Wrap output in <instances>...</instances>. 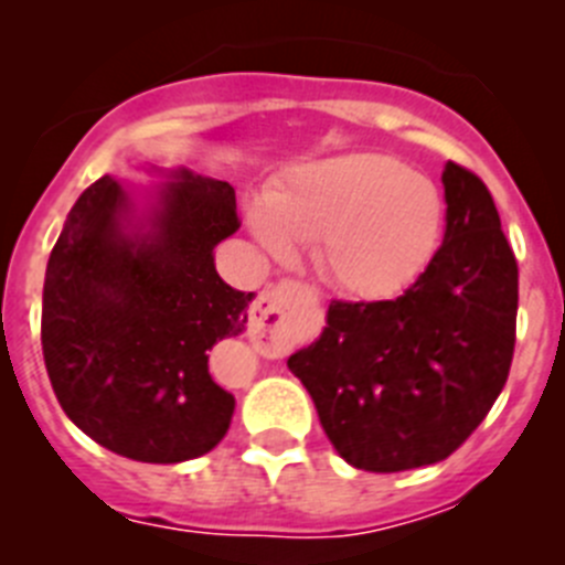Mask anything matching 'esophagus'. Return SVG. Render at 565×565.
Returning <instances> with one entry per match:
<instances>
[{
    "label": "esophagus",
    "mask_w": 565,
    "mask_h": 565,
    "mask_svg": "<svg viewBox=\"0 0 565 565\" xmlns=\"http://www.w3.org/2000/svg\"><path fill=\"white\" fill-rule=\"evenodd\" d=\"M306 297V286L297 279H279L277 286H268L252 306L248 333L254 342L274 344L288 328V319Z\"/></svg>",
    "instance_id": "1"
}]
</instances>
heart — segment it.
I'll return each instance as SVG.
<instances>
[{
	"label": "heart",
	"instance_id": "b5f03b06",
	"mask_svg": "<svg viewBox=\"0 0 565 565\" xmlns=\"http://www.w3.org/2000/svg\"><path fill=\"white\" fill-rule=\"evenodd\" d=\"M248 226L274 257H286L291 239L317 246L331 286L382 299L427 266L441 232V198L398 158L353 152L302 169L268 206L248 212Z\"/></svg>",
	"mask_w": 565,
	"mask_h": 565
}]
</instances>
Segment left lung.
<instances>
[{
    "instance_id": "1",
    "label": "left lung",
    "mask_w": 565,
    "mask_h": 565,
    "mask_svg": "<svg viewBox=\"0 0 565 565\" xmlns=\"http://www.w3.org/2000/svg\"><path fill=\"white\" fill-rule=\"evenodd\" d=\"M444 243L402 297L328 308L288 359L339 456L367 472L438 463L501 396L515 353L518 263L476 172L447 163Z\"/></svg>"
}]
</instances>
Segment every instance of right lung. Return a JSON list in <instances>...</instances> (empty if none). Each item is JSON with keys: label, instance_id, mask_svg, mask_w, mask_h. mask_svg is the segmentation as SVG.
I'll list each match as a JSON object with an SVG mask.
<instances>
[{"label": "right lung", "instance_id": "right-lung-1", "mask_svg": "<svg viewBox=\"0 0 565 565\" xmlns=\"http://www.w3.org/2000/svg\"><path fill=\"white\" fill-rule=\"evenodd\" d=\"M169 181L143 223L109 174L84 189L42 297L44 367L62 411L147 463L206 456L226 436L234 396L209 373V351L243 333L254 297L214 268V246L239 228L234 189L186 169Z\"/></svg>", "mask_w": 565, "mask_h": 565}]
</instances>
